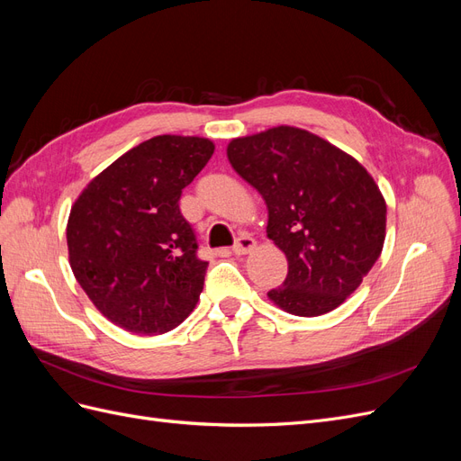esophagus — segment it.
<instances>
[{"mask_svg": "<svg viewBox=\"0 0 461 461\" xmlns=\"http://www.w3.org/2000/svg\"><path fill=\"white\" fill-rule=\"evenodd\" d=\"M254 249H256V240L249 239V236H240V239H236L232 246V252L236 256H246L249 252H254Z\"/></svg>", "mask_w": 461, "mask_h": 461, "instance_id": "esophagus-1", "label": "esophagus"}]
</instances>
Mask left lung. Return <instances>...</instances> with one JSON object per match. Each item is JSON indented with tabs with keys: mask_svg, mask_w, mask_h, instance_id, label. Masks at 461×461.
Listing matches in <instances>:
<instances>
[{
	"mask_svg": "<svg viewBox=\"0 0 461 461\" xmlns=\"http://www.w3.org/2000/svg\"><path fill=\"white\" fill-rule=\"evenodd\" d=\"M232 169L267 205V239L288 259L269 300L298 317L337 310L383 252L386 202L350 153L298 127L232 138Z\"/></svg>",
	"mask_w": 461,
	"mask_h": 461,
	"instance_id": "1",
	"label": "left lung"
}]
</instances>
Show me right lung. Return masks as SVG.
I'll list each match as a JSON object with an SVG mask.
<instances>
[{
    "instance_id": "1",
    "label": "right lung",
    "mask_w": 461,
    "mask_h": 461,
    "mask_svg": "<svg viewBox=\"0 0 461 461\" xmlns=\"http://www.w3.org/2000/svg\"><path fill=\"white\" fill-rule=\"evenodd\" d=\"M215 144L161 134L122 153L78 194L67 221L73 275L95 310L132 334L169 332L194 312L207 261L178 209Z\"/></svg>"
}]
</instances>
